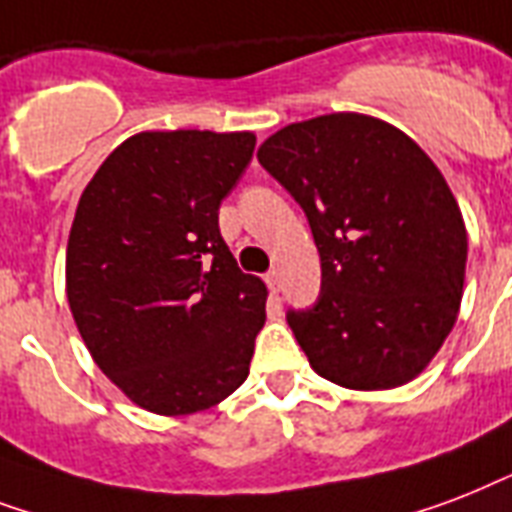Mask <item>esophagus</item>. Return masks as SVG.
Returning <instances> with one entry per match:
<instances>
[{"instance_id": "1", "label": "esophagus", "mask_w": 512, "mask_h": 512, "mask_svg": "<svg viewBox=\"0 0 512 512\" xmlns=\"http://www.w3.org/2000/svg\"><path fill=\"white\" fill-rule=\"evenodd\" d=\"M267 285L272 293L280 291V272H277V269H269L267 272Z\"/></svg>"}]
</instances>
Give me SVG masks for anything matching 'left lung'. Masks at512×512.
Returning a JSON list of instances; mask_svg holds the SVG:
<instances>
[{"label":"left lung","instance_id":"1","mask_svg":"<svg viewBox=\"0 0 512 512\" xmlns=\"http://www.w3.org/2000/svg\"><path fill=\"white\" fill-rule=\"evenodd\" d=\"M320 253V296L288 310L323 379L392 390L422 374L457 320L467 232L435 162L403 130L355 112L293 122L259 146Z\"/></svg>","mask_w":512,"mask_h":512}]
</instances>
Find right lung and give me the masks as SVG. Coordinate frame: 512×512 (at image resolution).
<instances>
[{
	"mask_svg": "<svg viewBox=\"0 0 512 512\" xmlns=\"http://www.w3.org/2000/svg\"><path fill=\"white\" fill-rule=\"evenodd\" d=\"M253 133L152 130L122 141L79 197L66 296L98 368L146 411L181 417L248 379L267 288L219 232Z\"/></svg>",
	"mask_w": 512,
	"mask_h": 512,
	"instance_id": "add662e5",
	"label": "right lung"
}]
</instances>
